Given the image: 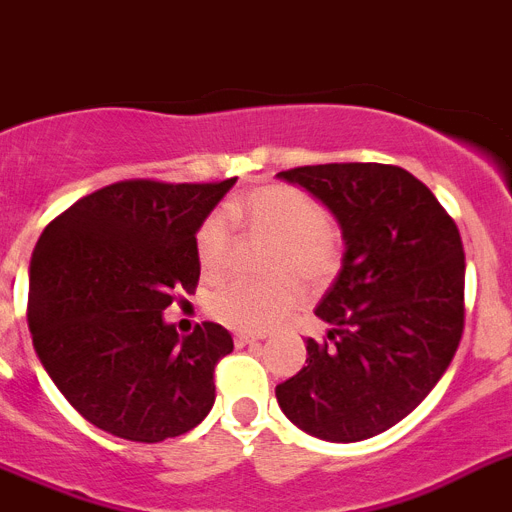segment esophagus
<instances>
[{
    "mask_svg": "<svg viewBox=\"0 0 512 512\" xmlns=\"http://www.w3.org/2000/svg\"><path fill=\"white\" fill-rule=\"evenodd\" d=\"M257 341H260V338L247 336V333H236V336H234L236 346H252V343H257Z\"/></svg>",
    "mask_w": 512,
    "mask_h": 512,
    "instance_id": "obj_1",
    "label": "esophagus"
}]
</instances>
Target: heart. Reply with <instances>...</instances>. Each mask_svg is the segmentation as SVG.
I'll return each mask as SVG.
<instances>
[{
	"mask_svg": "<svg viewBox=\"0 0 512 512\" xmlns=\"http://www.w3.org/2000/svg\"><path fill=\"white\" fill-rule=\"evenodd\" d=\"M231 223L252 234L276 239L273 273H296L309 283H325L341 268V231L322 216L307 195L286 184H263L231 200L226 213H213L197 231V263L205 278L223 276L231 260ZM302 302V286L291 276L252 283L234 281L210 299V315L234 330L260 333L273 328Z\"/></svg>",
	"mask_w": 512,
	"mask_h": 512,
	"instance_id": "b5f03b06",
	"label": "heart"
}]
</instances>
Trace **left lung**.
I'll use <instances>...</instances> for the list:
<instances>
[{"instance_id": "8db88e82", "label": "left lung", "mask_w": 512, "mask_h": 512, "mask_svg": "<svg viewBox=\"0 0 512 512\" xmlns=\"http://www.w3.org/2000/svg\"><path fill=\"white\" fill-rule=\"evenodd\" d=\"M336 216L346 252L307 338V367L276 385L278 406L307 435L375 437L419 406L463 336L466 257L453 218L414 174L388 163L281 171Z\"/></svg>"}]
</instances>
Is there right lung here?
I'll return each instance as SVG.
<instances>
[{
  "mask_svg": "<svg viewBox=\"0 0 512 512\" xmlns=\"http://www.w3.org/2000/svg\"><path fill=\"white\" fill-rule=\"evenodd\" d=\"M127 179L80 197L30 257L28 328L62 395L93 427L132 442L179 437L216 401L234 351L216 322L179 336L163 320L200 278L197 231L234 187Z\"/></svg>",
  "mask_w": 512,
  "mask_h": 512,
  "instance_id": "obj_1",
  "label": "right lung"
}]
</instances>
